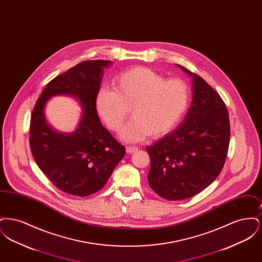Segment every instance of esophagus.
Listing matches in <instances>:
<instances>
[{
	"instance_id": "34e87169",
	"label": "esophagus",
	"mask_w": 262,
	"mask_h": 262,
	"mask_svg": "<svg viewBox=\"0 0 262 262\" xmlns=\"http://www.w3.org/2000/svg\"><path fill=\"white\" fill-rule=\"evenodd\" d=\"M137 149H138V148H137V147H135V146H126V147H125L126 153H128V154H132V153L136 152Z\"/></svg>"
}]
</instances>
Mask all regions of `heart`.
Masks as SVG:
<instances>
[{"instance_id":"heart-1","label":"heart","mask_w":262,"mask_h":262,"mask_svg":"<svg viewBox=\"0 0 262 262\" xmlns=\"http://www.w3.org/2000/svg\"><path fill=\"white\" fill-rule=\"evenodd\" d=\"M113 88L103 86L96 94L95 106L100 118L114 133L125 124L128 110L133 120L121 134L126 142H139L150 135L162 137L170 133L187 109L189 91L180 78L166 79L147 68L124 71L113 79Z\"/></svg>"}]
</instances>
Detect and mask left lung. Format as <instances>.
Listing matches in <instances>:
<instances>
[{
  "label": "left lung",
  "instance_id": "obj_1",
  "mask_svg": "<svg viewBox=\"0 0 262 262\" xmlns=\"http://www.w3.org/2000/svg\"><path fill=\"white\" fill-rule=\"evenodd\" d=\"M192 78V99L184 121L147 147L149 186L168 200H186L208 187L224 166L230 142L229 115L219 94L200 75Z\"/></svg>",
  "mask_w": 262,
  "mask_h": 262
}]
</instances>
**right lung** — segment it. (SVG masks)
Returning <instances> with one entry per match:
<instances>
[{
    "label": "right lung",
    "instance_id": "add662e5",
    "mask_svg": "<svg viewBox=\"0 0 262 262\" xmlns=\"http://www.w3.org/2000/svg\"><path fill=\"white\" fill-rule=\"evenodd\" d=\"M113 62L86 61L47 84L38 98L30 121V149L39 169L55 187L75 196H88L106 185L125 148L100 122L95 106L105 69ZM68 95L83 108L73 133H59L48 124L45 106L53 96Z\"/></svg>",
    "mask_w": 262,
    "mask_h": 262
}]
</instances>
